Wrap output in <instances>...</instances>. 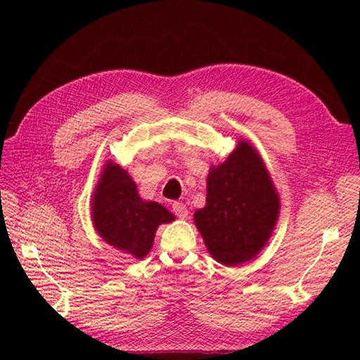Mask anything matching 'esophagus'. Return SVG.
Listing matches in <instances>:
<instances>
[{
  "mask_svg": "<svg viewBox=\"0 0 360 360\" xmlns=\"http://www.w3.org/2000/svg\"><path fill=\"white\" fill-rule=\"evenodd\" d=\"M172 212L176 216L181 217V219H184V217H188V207L184 205L183 202H174L172 204Z\"/></svg>",
  "mask_w": 360,
  "mask_h": 360,
  "instance_id": "obj_1",
  "label": "esophagus"
}]
</instances>
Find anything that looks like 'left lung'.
I'll list each match as a JSON object with an SVG mask.
<instances>
[{
	"label": "left lung",
	"mask_w": 360,
	"mask_h": 360,
	"mask_svg": "<svg viewBox=\"0 0 360 360\" xmlns=\"http://www.w3.org/2000/svg\"><path fill=\"white\" fill-rule=\"evenodd\" d=\"M207 204L195 225L214 259L237 266L266 245L279 213V198L263 160L248 143L207 179Z\"/></svg>",
	"instance_id": "1"
}]
</instances>
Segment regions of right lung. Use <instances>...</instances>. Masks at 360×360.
Returning a JSON list of instances; mask_svg holds the SVG:
<instances>
[{
  "label": "right lung",
  "mask_w": 360,
  "mask_h": 360,
  "mask_svg": "<svg viewBox=\"0 0 360 360\" xmlns=\"http://www.w3.org/2000/svg\"><path fill=\"white\" fill-rule=\"evenodd\" d=\"M91 213L103 240L136 258L148 254L158 226L174 221L165 207L141 198L129 174L114 163L105 167Z\"/></svg>",
  "instance_id": "1"
}]
</instances>
